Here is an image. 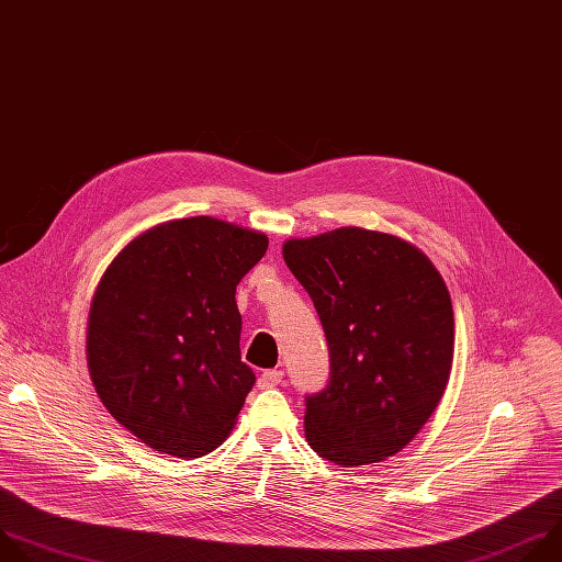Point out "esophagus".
Listing matches in <instances>:
<instances>
[{
	"mask_svg": "<svg viewBox=\"0 0 562 562\" xmlns=\"http://www.w3.org/2000/svg\"><path fill=\"white\" fill-rule=\"evenodd\" d=\"M281 381H283V372H281V370H266V372L259 376L257 385H259L261 390H268V387L281 385Z\"/></svg>",
	"mask_w": 562,
	"mask_h": 562,
	"instance_id": "obj_1",
	"label": "esophagus"
}]
</instances>
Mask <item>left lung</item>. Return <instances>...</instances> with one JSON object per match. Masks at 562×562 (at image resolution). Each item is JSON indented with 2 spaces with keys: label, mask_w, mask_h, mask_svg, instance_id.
<instances>
[{
  "label": "left lung",
  "mask_w": 562,
  "mask_h": 562,
  "mask_svg": "<svg viewBox=\"0 0 562 562\" xmlns=\"http://www.w3.org/2000/svg\"><path fill=\"white\" fill-rule=\"evenodd\" d=\"M329 348V383L305 398V440L341 468L381 463L420 431L450 381L454 310L409 241L357 226L288 239Z\"/></svg>",
  "instance_id": "1"
}]
</instances>
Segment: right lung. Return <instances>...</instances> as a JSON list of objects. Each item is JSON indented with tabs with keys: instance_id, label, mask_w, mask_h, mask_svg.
I'll return each mask as SVG.
<instances>
[{
	"instance_id": "add662e5",
	"label": "right lung",
	"mask_w": 562,
	"mask_h": 562,
	"mask_svg": "<svg viewBox=\"0 0 562 562\" xmlns=\"http://www.w3.org/2000/svg\"><path fill=\"white\" fill-rule=\"evenodd\" d=\"M268 250L214 216L157 223L101 274L86 329L103 407L150 450L199 459L226 440L255 385L241 361L239 281Z\"/></svg>"
}]
</instances>
